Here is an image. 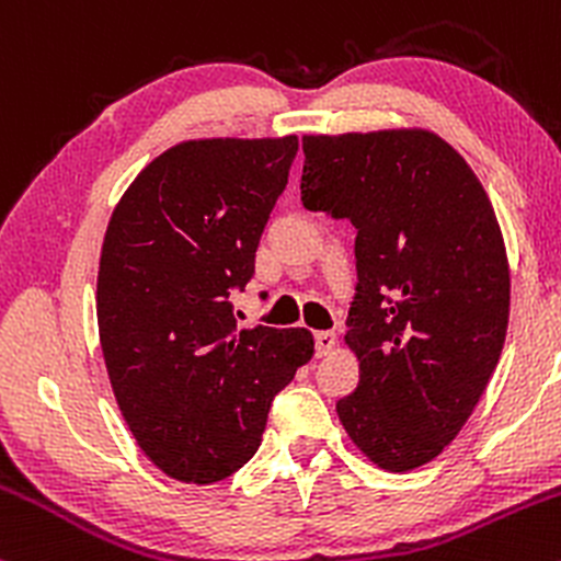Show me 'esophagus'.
I'll use <instances>...</instances> for the list:
<instances>
[{
  "label": "esophagus",
  "instance_id": "1",
  "mask_svg": "<svg viewBox=\"0 0 561 561\" xmlns=\"http://www.w3.org/2000/svg\"><path fill=\"white\" fill-rule=\"evenodd\" d=\"M317 356H330L334 351V345H337V337H334V332H317Z\"/></svg>",
  "mask_w": 561,
  "mask_h": 561
}]
</instances>
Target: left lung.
Here are the masks:
<instances>
[{"label":"left lung","instance_id":"8db88e82","mask_svg":"<svg viewBox=\"0 0 561 561\" xmlns=\"http://www.w3.org/2000/svg\"><path fill=\"white\" fill-rule=\"evenodd\" d=\"M300 199L356 227L345 343L358 388L337 401L379 469L409 472L459 435L501 358L508 261L467 160L433 131L302 137Z\"/></svg>","mask_w":561,"mask_h":561}]
</instances>
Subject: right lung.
<instances>
[{
  "instance_id": "obj_1",
  "label": "right lung",
  "mask_w": 561,
  "mask_h": 561,
  "mask_svg": "<svg viewBox=\"0 0 561 561\" xmlns=\"http://www.w3.org/2000/svg\"><path fill=\"white\" fill-rule=\"evenodd\" d=\"M295 156V134L182 141L134 179L107 224L102 356L128 430L169 478L208 485L248 465L274 396L313 356L302 327L237 330L229 300L255 272Z\"/></svg>"
}]
</instances>
